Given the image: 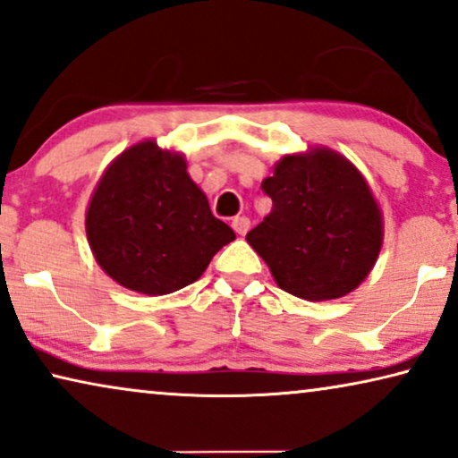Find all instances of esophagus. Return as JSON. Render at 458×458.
I'll return each instance as SVG.
<instances>
[{
    "instance_id": "34e87169",
    "label": "esophagus",
    "mask_w": 458,
    "mask_h": 458,
    "mask_svg": "<svg viewBox=\"0 0 458 458\" xmlns=\"http://www.w3.org/2000/svg\"><path fill=\"white\" fill-rule=\"evenodd\" d=\"M231 227H233L235 233L245 235V233H248V229H250V218L248 216H235L233 221H231Z\"/></svg>"
}]
</instances>
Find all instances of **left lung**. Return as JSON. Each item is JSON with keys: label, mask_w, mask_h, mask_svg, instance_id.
I'll return each instance as SVG.
<instances>
[{"label": "left lung", "mask_w": 458, "mask_h": 458, "mask_svg": "<svg viewBox=\"0 0 458 458\" xmlns=\"http://www.w3.org/2000/svg\"><path fill=\"white\" fill-rule=\"evenodd\" d=\"M273 210L245 235L278 287L310 301L336 300L372 270L382 215L360 171L336 152L287 155L262 182Z\"/></svg>", "instance_id": "8db88e82"}]
</instances>
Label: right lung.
Returning a JSON list of instances; mask_svg holds the SVG:
<instances>
[{
    "instance_id": "1",
    "label": "right lung",
    "mask_w": 458,
    "mask_h": 458,
    "mask_svg": "<svg viewBox=\"0 0 458 458\" xmlns=\"http://www.w3.org/2000/svg\"><path fill=\"white\" fill-rule=\"evenodd\" d=\"M97 262L138 293L167 295L194 283L233 229L210 213L182 155L140 142L119 155L86 213Z\"/></svg>"
}]
</instances>
